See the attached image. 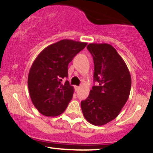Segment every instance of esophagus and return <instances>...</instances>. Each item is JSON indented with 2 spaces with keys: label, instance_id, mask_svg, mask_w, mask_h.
I'll return each mask as SVG.
<instances>
[{
  "label": "esophagus",
  "instance_id": "34e87169",
  "mask_svg": "<svg viewBox=\"0 0 153 153\" xmlns=\"http://www.w3.org/2000/svg\"><path fill=\"white\" fill-rule=\"evenodd\" d=\"M75 91H78L80 89V86H75Z\"/></svg>",
  "mask_w": 153,
  "mask_h": 153
}]
</instances>
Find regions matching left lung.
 Returning <instances> with one entry per match:
<instances>
[{
  "mask_svg": "<svg viewBox=\"0 0 153 153\" xmlns=\"http://www.w3.org/2000/svg\"><path fill=\"white\" fill-rule=\"evenodd\" d=\"M87 49L94 64V85L81 102L85 118L94 126L114 120L128 100L131 86L128 69L115 48L108 43H90Z\"/></svg>",
  "mask_w": 153,
  "mask_h": 153,
  "instance_id": "obj_1",
  "label": "left lung"
}]
</instances>
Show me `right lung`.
<instances>
[{
	"label": "right lung",
	"instance_id": "obj_1",
	"mask_svg": "<svg viewBox=\"0 0 153 153\" xmlns=\"http://www.w3.org/2000/svg\"><path fill=\"white\" fill-rule=\"evenodd\" d=\"M87 43L65 39L47 46L30 68L27 84L30 98L42 115L57 116L73 98V87L68 80V65Z\"/></svg>",
	"mask_w": 153,
	"mask_h": 153
}]
</instances>
